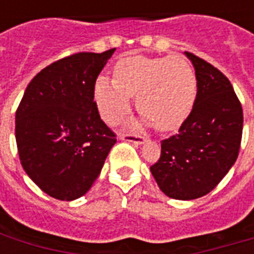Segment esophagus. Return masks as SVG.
<instances>
[{"instance_id": "34e87169", "label": "esophagus", "mask_w": 254, "mask_h": 254, "mask_svg": "<svg viewBox=\"0 0 254 254\" xmlns=\"http://www.w3.org/2000/svg\"><path fill=\"white\" fill-rule=\"evenodd\" d=\"M120 138H121V140H125V141H129V143L137 144V145H140V144H143L144 141H145L144 136H141V134H136V133H124V134L120 136Z\"/></svg>"}]
</instances>
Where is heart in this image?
Segmentation results:
<instances>
[{"label": "heart", "instance_id": "obj_1", "mask_svg": "<svg viewBox=\"0 0 254 254\" xmlns=\"http://www.w3.org/2000/svg\"><path fill=\"white\" fill-rule=\"evenodd\" d=\"M137 95V110L160 132L176 130L190 114L196 96V74L182 57L124 58L114 67V80L100 76L94 96L100 116L116 124L130 110Z\"/></svg>", "mask_w": 254, "mask_h": 254}]
</instances>
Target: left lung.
Wrapping results in <instances>:
<instances>
[{"label":"left lung","instance_id":"1","mask_svg":"<svg viewBox=\"0 0 254 254\" xmlns=\"http://www.w3.org/2000/svg\"><path fill=\"white\" fill-rule=\"evenodd\" d=\"M196 70L197 95L180 130L160 141L151 173L160 190L193 200L213 190L238 158L244 113L234 88L219 69L187 52Z\"/></svg>","mask_w":254,"mask_h":254}]
</instances>
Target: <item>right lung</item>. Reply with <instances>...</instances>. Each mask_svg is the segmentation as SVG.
Segmentation results:
<instances>
[{
    "label": "right lung",
    "mask_w": 254,
    "mask_h": 254,
    "mask_svg": "<svg viewBox=\"0 0 254 254\" xmlns=\"http://www.w3.org/2000/svg\"><path fill=\"white\" fill-rule=\"evenodd\" d=\"M114 52L76 53L50 64L31 80L16 110L20 163L54 198L85 194L116 144L94 100L96 78Z\"/></svg>",
    "instance_id": "right-lung-1"
}]
</instances>
